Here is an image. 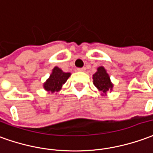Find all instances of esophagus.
I'll return each instance as SVG.
<instances>
[{
  "mask_svg": "<svg viewBox=\"0 0 153 153\" xmlns=\"http://www.w3.org/2000/svg\"><path fill=\"white\" fill-rule=\"evenodd\" d=\"M77 71H85V68H77L76 69Z\"/></svg>",
  "mask_w": 153,
  "mask_h": 153,
  "instance_id": "obj_1",
  "label": "esophagus"
}]
</instances>
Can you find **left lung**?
I'll use <instances>...</instances> for the list:
<instances>
[{
	"label": "left lung",
	"instance_id": "8db88e82",
	"mask_svg": "<svg viewBox=\"0 0 153 153\" xmlns=\"http://www.w3.org/2000/svg\"><path fill=\"white\" fill-rule=\"evenodd\" d=\"M93 84L97 90L101 92V96H106L109 91H113L114 84L111 82L110 76L106 69L102 66L97 68V71L93 74Z\"/></svg>",
	"mask_w": 153,
	"mask_h": 153
}]
</instances>
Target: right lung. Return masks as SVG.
Segmentation results:
<instances>
[{"label": "right lung", "mask_w": 153, "mask_h": 153, "mask_svg": "<svg viewBox=\"0 0 153 153\" xmlns=\"http://www.w3.org/2000/svg\"><path fill=\"white\" fill-rule=\"evenodd\" d=\"M71 76L70 72H64L59 68L55 67L52 70L49 77L44 82V89L48 93H54L61 91L62 85H64L68 77ZM57 94V93H56Z\"/></svg>", "instance_id": "right-lung-1"}]
</instances>
